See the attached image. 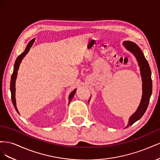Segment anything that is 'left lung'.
Masks as SVG:
<instances>
[{
    "label": "left lung",
    "mask_w": 160,
    "mask_h": 160,
    "mask_svg": "<svg viewBox=\"0 0 160 160\" xmlns=\"http://www.w3.org/2000/svg\"><path fill=\"white\" fill-rule=\"evenodd\" d=\"M123 45L125 46V47L129 51L132 52L135 57H136L140 68V71H141V76L143 82V93L141 102H140V104L135 113H134L129 118V123L126 126V128H128L138 121L146 112L149 105L150 97H151L152 93V81L151 78L152 72L148 62L145 58L143 53L140 49V48L135 43L129 41H124L123 42Z\"/></svg>",
    "instance_id": "left-lung-1"
}]
</instances>
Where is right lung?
I'll list each match as a JSON object with an SVG mask.
<instances>
[{
    "label": "right lung",
    "instance_id": "add662e5",
    "mask_svg": "<svg viewBox=\"0 0 160 160\" xmlns=\"http://www.w3.org/2000/svg\"><path fill=\"white\" fill-rule=\"evenodd\" d=\"M35 38H33L28 43V45L26 47V49L20 55H18V57L17 58V59L15 61V62H14V70H13V72L11 76V99H12V104L14 105V108H15L16 111L18 113V111L17 108V105H16V99H15V81L17 79V71L18 70L19 66H20L21 62L22 60V59L24 57H25V55L27 54L28 52L29 51L31 47L32 46L33 42H35ZM76 92V89H75L72 93L69 95V102L72 100V98L74 97V95Z\"/></svg>",
    "mask_w": 160,
    "mask_h": 160
}]
</instances>
